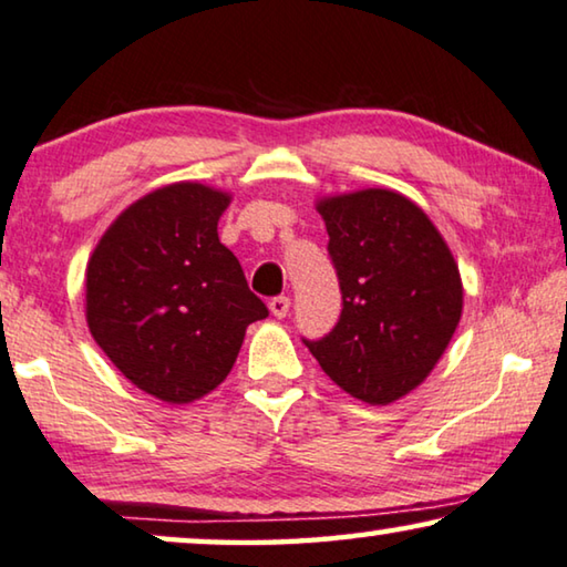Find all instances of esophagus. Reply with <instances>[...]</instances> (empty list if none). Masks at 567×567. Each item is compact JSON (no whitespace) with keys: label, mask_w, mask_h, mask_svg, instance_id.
Instances as JSON below:
<instances>
[{"label":"esophagus","mask_w":567,"mask_h":567,"mask_svg":"<svg viewBox=\"0 0 567 567\" xmlns=\"http://www.w3.org/2000/svg\"><path fill=\"white\" fill-rule=\"evenodd\" d=\"M268 309H271L276 319H284L291 309V299H289V296H276V299L268 301Z\"/></svg>","instance_id":"34e87169"}]
</instances>
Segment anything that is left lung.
Instances as JSON below:
<instances>
[{"label":"left lung","instance_id":"obj_1","mask_svg":"<svg viewBox=\"0 0 567 567\" xmlns=\"http://www.w3.org/2000/svg\"><path fill=\"white\" fill-rule=\"evenodd\" d=\"M342 289L337 327L303 344L344 393L390 405L446 352L464 311L458 264L431 217L395 189L317 199Z\"/></svg>","mask_w":567,"mask_h":567}]
</instances>
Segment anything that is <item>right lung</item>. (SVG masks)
<instances>
[{
  "instance_id": "obj_1",
  "label": "right lung",
  "mask_w": 567,
  "mask_h": 567,
  "mask_svg": "<svg viewBox=\"0 0 567 567\" xmlns=\"http://www.w3.org/2000/svg\"><path fill=\"white\" fill-rule=\"evenodd\" d=\"M230 199L199 182L154 189L109 225L85 268L95 344L164 403L213 393L233 370L248 324L268 317L217 238Z\"/></svg>"
}]
</instances>
